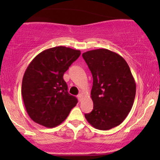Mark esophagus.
Segmentation results:
<instances>
[{"label":"esophagus","instance_id":"34e87169","mask_svg":"<svg viewBox=\"0 0 160 160\" xmlns=\"http://www.w3.org/2000/svg\"><path fill=\"white\" fill-rule=\"evenodd\" d=\"M78 97L79 100L81 101V100H82V97H83V95H82V94H79Z\"/></svg>","mask_w":160,"mask_h":160}]
</instances>
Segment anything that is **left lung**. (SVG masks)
<instances>
[{
	"label": "left lung",
	"instance_id": "1",
	"mask_svg": "<svg viewBox=\"0 0 160 160\" xmlns=\"http://www.w3.org/2000/svg\"><path fill=\"white\" fill-rule=\"evenodd\" d=\"M82 56L93 78V110L85 117L97 129H111L122 123L132 108L135 79L124 58L109 49L87 51Z\"/></svg>",
	"mask_w": 160,
	"mask_h": 160
}]
</instances>
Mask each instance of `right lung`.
Segmentation results:
<instances>
[{"label":"right lung","mask_w":160,"mask_h":160,"mask_svg":"<svg viewBox=\"0 0 160 160\" xmlns=\"http://www.w3.org/2000/svg\"><path fill=\"white\" fill-rule=\"evenodd\" d=\"M80 56V50L60 46L39 53L28 66L22 95L34 122L47 128L56 127L78 104L76 97L68 92L63 75Z\"/></svg>","instance_id":"right-lung-1"}]
</instances>
